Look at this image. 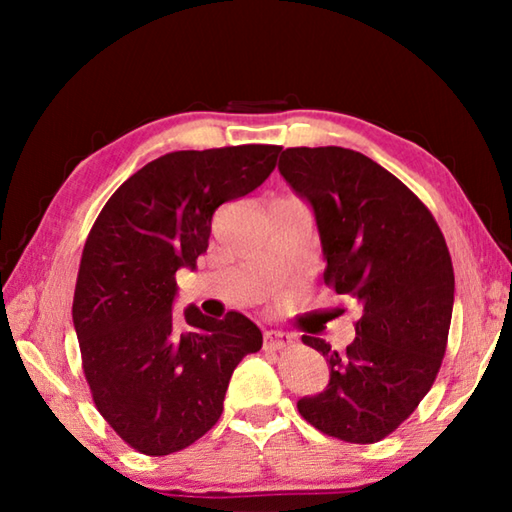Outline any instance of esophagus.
<instances>
[{"label": "esophagus", "instance_id": "34e87169", "mask_svg": "<svg viewBox=\"0 0 512 512\" xmlns=\"http://www.w3.org/2000/svg\"><path fill=\"white\" fill-rule=\"evenodd\" d=\"M293 343V336L287 332H280V329H266L264 332V348L266 350H284Z\"/></svg>", "mask_w": 512, "mask_h": 512}]
</instances>
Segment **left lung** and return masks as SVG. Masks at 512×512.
<instances>
[{
    "mask_svg": "<svg viewBox=\"0 0 512 512\" xmlns=\"http://www.w3.org/2000/svg\"><path fill=\"white\" fill-rule=\"evenodd\" d=\"M284 180L314 207L329 289L359 302L348 350L302 336L329 363L323 393L302 397L311 427L379 443L418 409L447 350L454 266L436 219L400 178L341 146H293Z\"/></svg>",
    "mask_w": 512,
    "mask_h": 512,
    "instance_id": "left-lung-1",
    "label": "left lung"
}]
</instances>
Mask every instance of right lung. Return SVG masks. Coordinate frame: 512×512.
Masks as SVG:
<instances>
[{"instance_id": "add662e5", "label": "right lung", "mask_w": 512, "mask_h": 512, "mask_svg": "<svg viewBox=\"0 0 512 512\" xmlns=\"http://www.w3.org/2000/svg\"><path fill=\"white\" fill-rule=\"evenodd\" d=\"M282 146L160 155L103 205L85 239L72 318L94 406L128 447L167 456L223 413L239 361L262 332L239 311L173 318L176 271L207 250L212 216L271 176Z\"/></svg>"}]
</instances>
